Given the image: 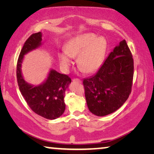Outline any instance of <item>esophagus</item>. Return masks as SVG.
Segmentation results:
<instances>
[{
  "label": "esophagus",
  "instance_id": "1",
  "mask_svg": "<svg viewBox=\"0 0 154 154\" xmlns=\"http://www.w3.org/2000/svg\"><path fill=\"white\" fill-rule=\"evenodd\" d=\"M72 81L74 82H79V83H81V82H82L81 80H80V79H73Z\"/></svg>",
  "mask_w": 154,
  "mask_h": 154
}]
</instances>
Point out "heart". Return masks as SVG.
I'll return each mask as SVG.
<instances>
[{
    "mask_svg": "<svg viewBox=\"0 0 154 154\" xmlns=\"http://www.w3.org/2000/svg\"><path fill=\"white\" fill-rule=\"evenodd\" d=\"M107 42L105 37L93 33L79 34L64 45L65 52L58 54L60 67L67 72L72 65V58L76 59L78 67L85 74H91L100 68L105 60Z\"/></svg>",
    "mask_w": 154,
    "mask_h": 154,
    "instance_id": "heart-1",
    "label": "heart"
}]
</instances>
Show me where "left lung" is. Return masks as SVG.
Here are the masks:
<instances>
[{"label":"left lung","instance_id":"left-lung-1","mask_svg":"<svg viewBox=\"0 0 154 154\" xmlns=\"http://www.w3.org/2000/svg\"><path fill=\"white\" fill-rule=\"evenodd\" d=\"M134 60L125 40L116 46L95 75L83 79L89 110L105 116L118 110L131 93Z\"/></svg>","mask_w":154,"mask_h":154}]
</instances>
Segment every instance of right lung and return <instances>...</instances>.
Returning <instances> with one entry per match:
<instances>
[{
    "label": "right lung",
    "instance_id": "right-lung-1",
    "mask_svg": "<svg viewBox=\"0 0 154 154\" xmlns=\"http://www.w3.org/2000/svg\"><path fill=\"white\" fill-rule=\"evenodd\" d=\"M42 33L38 32L31 35L25 42L18 57L16 76L21 94L33 112L47 119L54 120L65 112L64 97L66 89L72 82L71 79L67 75L50 69L44 81L34 85L26 81L21 69L26 54L42 45Z\"/></svg>",
    "mask_w": 154,
    "mask_h": 154
}]
</instances>
